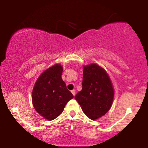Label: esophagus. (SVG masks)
I'll use <instances>...</instances> for the list:
<instances>
[{
    "label": "esophagus",
    "instance_id": "1",
    "mask_svg": "<svg viewBox=\"0 0 148 148\" xmlns=\"http://www.w3.org/2000/svg\"><path fill=\"white\" fill-rule=\"evenodd\" d=\"M71 93H72L73 95L74 96H75V90H71Z\"/></svg>",
    "mask_w": 148,
    "mask_h": 148
}]
</instances>
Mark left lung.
<instances>
[{"instance_id":"left-lung-1","label":"left lung","mask_w":148,"mask_h":148,"mask_svg":"<svg viewBox=\"0 0 148 148\" xmlns=\"http://www.w3.org/2000/svg\"><path fill=\"white\" fill-rule=\"evenodd\" d=\"M75 98L90 119L104 116L114 99V88L106 71L95 63L84 66L82 90Z\"/></svg>"}]
</instances>
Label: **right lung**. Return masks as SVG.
<instances>
[{
  "mask_svg": "<svg viewBox=\"0 0 148 148\" xmlns=\"http://www.w3.org/2000/svg\"><path fill=\"white\" fill-rule=\"evenodd\" d=\"M62 71L60 64L47 69L36 80L32 91L34 108L48 121L54 120L59 116L66 103L73 98L62 79Z\"/></svg>",
  "mask_w": 148,
  "mask_h": 148,
  "instance_id": "1",
  "label": "right lung"
}]
</instances>
